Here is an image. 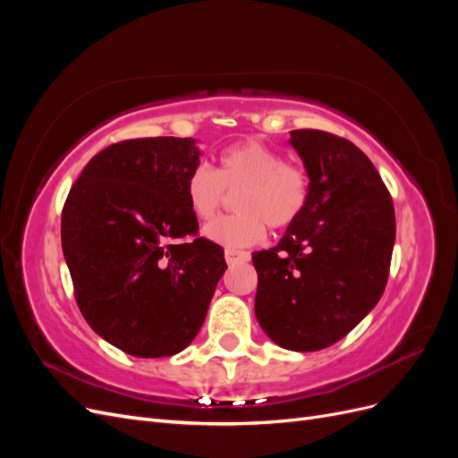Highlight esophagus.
Wrapping results in <instances>:
<instances>
[{
    "label": "esophagus",
    "instance_id": "1",
    "mask_svg": "<svg viewBox=\"0 0 458 458\" xmlns=\"http://www.w3.org/2000/svg\"><path fill=\"white\" fill-rule=\"evenodd\" d=\"M250 254L244 250H234V248H225V261L227 263H237V261H248Z\"/></svg>",
    "mask_w": 458,
    "mask_h": 458
}]
</instances>
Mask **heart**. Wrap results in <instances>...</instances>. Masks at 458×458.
<instances>
[{
  "mask_svg": "<svg viewBox=\"0 0 458 458\" xmlns=\"http://www.w3.org/2000/svg\"><path fill=\"white\" fill-rule=\"evenodd\" d=\"M310 175L298 164L259 141L227 147L219 155L217 170L199 164L185 182L189 208L199 219H212L229 199L239 214L225 216L206 225L210 241L227 246H254L271 229H286L301 217L310 202Z\"/></svg>",
  "mask_w": 458,
  "mask_h": 458,
  "instance_id": "1",
  "label": "heart"
}]
</instances>
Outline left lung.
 <instances>
[{
    "label": "left lung",
    "instance_id": "obj_1",
    "mask_svg": "<svg viewBox=\"0 0 458 458\" xmlns=\"http://www.w3.org/2000/svg\"><path fill=\"white\" fill-rule=\"evenodd\" d=\"M310 202L281 242L252 254L256 317L281 348L317 352L378 303L395 242L390 191L361 148L321 130L290 131Z\"/></svg>",
    "mask_w": 458,
    "mask_h": 458
}]
</instances>
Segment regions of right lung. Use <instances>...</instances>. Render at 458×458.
Returning a JSON list of instances; mask_svg holds the SVG:
<instances>
[{
	"mask_svg": "<svg viewBox=\"0 0 458 458\" xmlns=\"http://www.w3.org/2000/svg\"><path fill=\"white\" fill-rule=\"evenodd\" d=\"M199 157L191 137L113 143L88 162L63 206L78 308L97 335L135 357L185 350L227 269L224 248L199 237L185 197Z\"/></svg>",
	"mask_w": 458,
	"mask_h": 458,
	"instance_id": "obj_1",
	"label": "right lung"
}]
</instances>
